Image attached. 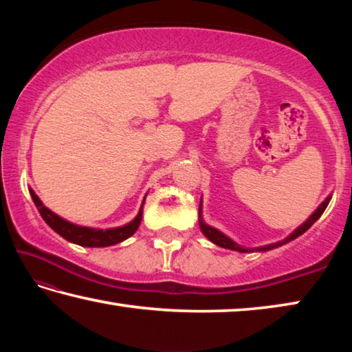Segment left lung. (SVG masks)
<instances>
[{
  "label": "left lung",
  "mask_w": 352,
  "mask_h": 352,
  "mask_svg": "<svg viewBox=\"0 0 352 352\" xmlns=\"http://www.w3.org/2000/svg\"><path fill=\"white\" fill-rule=\"evenodd\" d=\"M329 200H331V197H327L323 204H321L318 208H317V211H315L311 217H309L305 223H302L301 226H298V228L294 231V233H292L289 237H285L284 241H281V242H276V243H270V245H265V247H258V248H243V247H241L239 243H236L234 241H231L228 236H225L223 233H220L219 230H216V228H212V226H210V225H206L205 222H204V219H201V200H200V206H199V223H200V230H201V233H204L208 239H210L212 243H216V245H219V247H222V248H228V250H234V252H241V253H250V252H267V250H272V248H276V247H281V245H284V243H287V242H290V241H294V239H296L298 236H301L302 233H306V231L311 228V226L317 222V220L321 217V214L324 212V210H326V206L329 205Z\"/></svg>",
  "instance_id": "1"
}]
</instances>
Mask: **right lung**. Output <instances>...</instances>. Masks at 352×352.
I'll return each instance as SVG.
<instances>
[{
    "instance_id": "1",
    "label": "right lung",
    "mask_w": 352,
    "mask_h": 352,
    "mask_svg": "<svg viewBox=\"0 0 352 352\" xmlns=\"http://www.w3.org/2000/svg\"><path fill=\"white\" fill-rule=\"evenodd\" d=\"M29 192H31L34 204L37 206L40 216L43 217L45 222L50 225L57 234H60L63 239L77 243V245H82V247H110V245H115V243L126 241L127 237L132 236L135 231L138 230L142 219V205H144V201H142V205L140 208L138 216H136L132 222L127 225L119 226V228H110V230L88 228V226L74 225L68 222V220L58 217L57 214H54L51 210H47V208L41 204V200L37 197V194H35L32 189H29Z\"/></svg>"
}]
</instances>
